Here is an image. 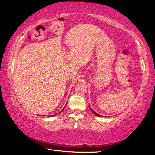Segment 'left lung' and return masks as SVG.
Masks as SVG:
<instances>
[{
    "instance_id": "left-lung-1",
    "label": "left lung",
    "mask_w": 155,
    "mask_h": 155,
    "mask_svg": "<svg viewBox=\"0 0 155 155\" xmlns=\"http://www.w3.org/2000/svg\"><path fill=\"white\" fill-rule=\"evenodd\" d=\"M90 110H91V112H92L93 113H94V115H95L96 116H97V117H101V115H98L97 113H95V112L94 111H93V110H92V109H91V108H90Z\"/></svg>"
}]
</instances>
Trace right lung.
Returning <instances> with one entry per match:
<instances>
[{
	"mask_svg": "<svg viewBox=\"0 0 155 155\" xmlns=\"http://www.w3.org/2000/svg\"><path fill=\"white\" fill-rule=\"evenodd\" d=\"M64 109H63L62 110H61V111H63V110H64ZM59 113H57V114H56V115H58V114H59ZM51 116H52V115H49L48 117H51ZM53 116H54V115H53Z\"/></svg>",
	"mask_w": 155,
	"mask_h": 155,
	"instance_id": "right-lung-1",
	"label": "right lung"
}]
</instances>
